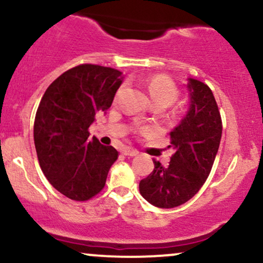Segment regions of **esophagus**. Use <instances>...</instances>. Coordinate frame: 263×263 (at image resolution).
<instances>
[{
  "instance_id": "esophagus-1",
  "label": "esophagus",
  "mask_w": 263,
  "mask_h": 263,
  "mask_svg": "<svg viewBox=\"0 0 263 263\" xmlns=\"http://www.w3.org/2000/svg\"><path fill=\"white\" fill-rule=\"evenodd\" d=\"M122 155L127 156V157H135L138 155V151L135 148H123L122 149Z\"/></svg>"
}]
</instances>
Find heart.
Wrapping results in <instances>:
<instances>
[{
	"mask_svg": "<svg viewBox=\"0 0 263 263\" xmlns=\"http://www.w3.org/2000/svg\"><path fill=\"white\" fill-rule=\"evenodd\" d=\"M148 92L155 104L163 102L167 106L177 100L179 93L176 84L164 77L153 78L148 84Z\"/></svg>",
	"mask_w": 263,
	"mask_h": 263,
	"instance_id": "b5f03b06",
	"label": "heart"
}]
</instances>
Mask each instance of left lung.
Wrapping results in <instances>:
<instances>
[{"label": "left lung", "mask_w": 263, "mask_h": 263, "mask_svg": "<svg viewBox=\"0 0 263 263\" xmlns=\"http://www.w3.org/2000/svg\"><path fill=\"white\" fill-rule=\"evenodd\" d=\"M186 86L190 106L171 132L174 155L170 165L153 159L155 170L140 182L142 197L163 209L179 206L197 194L209 177L221 140V116L210 87L197 79H189Z\"/></svg>", "instance_id": "1"}]
</instances>
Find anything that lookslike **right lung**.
Returning a JSON list of instances; mask_svg holds the SVG:
<instances>
[{
	"label": "right lung",
	"mask_w": 263,
	"mask_h": 263,
	"mask_svg": "<svg viewBox=\"0 0 263 263\" xmlns=\"http://www.w3.org/2000/svg\"><path fill=\"white\" fill-rule=\"evenodd\" d=\"M122 83L117 69L80 64L48 86L34 119V144L44 176L58 192L77 201L104 189L119 157L112 146L90 138L99 111H106Z\"/></svg>",
	"instance_id": "right-lung-1"
}]
</instances>
